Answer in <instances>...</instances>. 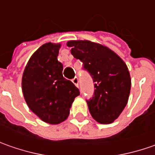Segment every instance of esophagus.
I'll use <instances>...</instances> for the list:
<instances>
[{"label": "esophagus", "mask_w": 155, "mask_h": 155, "mask_svg": "<svg viewBox=\"0 0 155 155\" xmlns=\"http://www.w3.org/2000/svg\"><path fill=\"white\" fill-rule=\"evenodd\" d=\"M72 82L75 85L76 87H78V86H79V79H78L77 77H74L73 80H72Z\"/></svg>", "instance_id": "34e87169"}]
</instances>
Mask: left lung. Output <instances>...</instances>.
<instances>
[{
  "label": "left lung",
  "instance_id": "obj_1",
  "mask_svg": "<svg viewBox=\"0 0 155 155\" xmlns=\"http://www.w3.org/2000/svg\"><path fill=\"white\" fill-rule=\"evenodd\" d=\"M74 57L84 65L94 82V93L87 101L92 117L101 124L116 120L127 103L131 78L127 65L114 51L90 41H69Z\"/></svg>",
  "mask_w": 155,
  "mask_h": 155
}]
</instances>
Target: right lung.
<instances>
[{
    "label": "right lung",
    "instance_id": "1",
    "mask_svg": "<svg viewBox=\"0 0 155 155\" xmlns=\"http://www.w3.org/2000/svg\"><path fill=\"white\" fill-rule=\"evenodd\" d=\"M61 44L48 42L40 47L25 68L21 81L23 96L28 107L41 120L59 124L68 117L70 107L80 91L62 75L63 65L58 61Z\"/></svg>",
    "mask_w": 155,
    "mask_h": 155
}]
</instances>
